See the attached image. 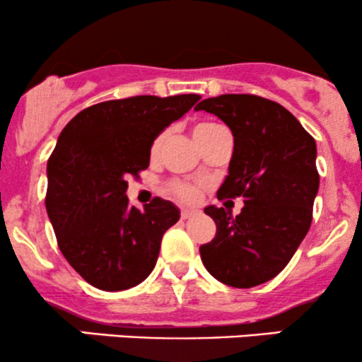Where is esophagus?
<instances>
[{
	"label": "esophagus",
	"instance_id": "obj_1",
	"mask_svg": "<svg viewBox=\"0 0 362 362\" xmlns=\"http://www.w3.org/2000/svg\"><path fill=\"white\" fill-rule=\"evenodd\" d=\"M194 216H197V211H192V209H182L180 211L182 219H190V218H194Z\"/></svg>",
	"mask_w": 362,
	"mask_h": 362
}]
</instances>
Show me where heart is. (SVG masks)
<instances>
[{
	"mask_svg": "<svg viewBox=\"0 0 362 362\" xmlns=\"http://www.w3.org/2000/svg\"><path fill=\"white\" fill-rule=\"evenodd\" d=\"M218 129H221V126L216 122H199L197 126L194 127V138L197 143H201L202 139H206L207 136L213 134V132L218 131ZM163 138H165V134H160L155 141H153V144H151V155L153 156H156L158 151H160L161 144H163ZM168 192L182 202H195L199 199V195H201V190H199L195 185L185 184V182H178V180L170 182Z\"/></svg>",
	"mask_w": 362,
	"mask_h": 362,
	"instance_id": "b5f03b06",
	"label": "heart"
}]
</instances>
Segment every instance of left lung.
Instances as JSON below:
<instances>
[{
	"mask_svg": "<svg viewBox=\"0 0 362 362\" xmlns=\"http://www.w3.org/2000/svg\"><path fill=\"white\" fill-rule=\"evenodd\" d=\"M195 110L218 115L233 132L230 172L218 199L243 197L245 204L238 216L206 207L216 236L199 248L202 264L231 288L264 284L289 264L311 226L320 185L317 144L288 109L257 95H219Z\"/></svg>",
	"mask_w": 362,
	"mask_h": 362,
	"instance_id": "1",
	"label": "left lung"
}]
</instances>
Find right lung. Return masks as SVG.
Masks as SVG:
<instances>
[{
    "mask_svg": "<svg viewBox=\"0 0 362 362\" xmlns=\"http://www.w3.org/2000/svg\"><path fill=\"white\" fill-rule=\"evenodd\" d=\"M201 97L107 100L66 124L47 161L45 207L59 250L88 284L134 288L156 265L163 233L180 218L155 197L143 211L129 204L127 178L149 167L153 141Z\"/></svg>",
    "mask_w": 362,
    "mask_h": 362,
    "instance_id": "right-lung-1",
    "label": "right lung"
}]
</instances>
